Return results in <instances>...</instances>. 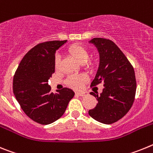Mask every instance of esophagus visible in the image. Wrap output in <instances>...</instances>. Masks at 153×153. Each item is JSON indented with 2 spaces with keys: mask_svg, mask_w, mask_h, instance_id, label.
<instances>
[{
  "mask_svg": "<svg viewBox=\"0 0 153 153\" xmlns=\"http://www.w3.org/2000/svg\"><path fill=\"white\" fill-rule=\"evenodd\" d=\"M76 94L80 96V97H85V96L88 95V93H86V92H76Z\"/></svg>",
  "mask_w": 153,
  "mask_h": 153,
  "instance_id": "obj_1",
  "label": "esophagus"
}]
</instances>
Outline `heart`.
<instances>
[{
	"label": "heart",
	"mask_w": 153,
	"mask_h": 153,
	"mask_svg": "<svg viewBox=\"0 0 153 153\" xmlns=\"http://www.w3.org/2000/svg\"><path fill=\"white\" fill-rule=\"evenodd\" d=\"M67 53L70 56L75 58L79 63H85L89 68H93L95 67V60H89L90 51L84 46L81 44H73L67 48ZM60 56L56 55L54 58V67L56 70H60ZM87 80L88 78L85 75H71L67 78V84L74 89H79Z\"/></svg>",
	"instance_id": "1"
}]
</instances>
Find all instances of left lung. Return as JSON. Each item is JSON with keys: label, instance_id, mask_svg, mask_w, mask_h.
Listing matches in <instances>:
<instances>
[{"label": "left lung", "instance_id": "left-lung-1", "mask_svg": "<svg viewBox=\"0 0 153 153\" xmlns=\"http://www.w3.org/2000/svg\"><path fill=\"white\" fill-rule=\"evenodd\" d=\"M100 53V66L90 86L103 84L100 95L91 92L98 103L89 110L95 120L105 124L117 122L129 112L135 100L136 80L134 68L122 51L109 39L90 40Z\"/></svg>", "mask_w": 153, "mask_h": 153}]
</instances>
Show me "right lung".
I'll use <instances>...</instances> for the list:
<instances>
[{
  "mask_svg": "<svg viewBox=\"0 0 153 153\" xmlns=\"http://www.w3.org/2000/svg\"><path fill=\"white\" fill-rule=\"evenodd\" d=\"M67 40L40 43L24 55L13 76V92L21 109L37 123L47 125L63 116L74 92L63 88L53 93L48 79L55 72L56 50Z\"/></svg>",
  "mask_w": 153,
  "mask_h": 153,
  "instance_id": "1",
  "label": "right lung"
}]
</instances>
